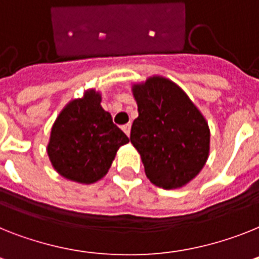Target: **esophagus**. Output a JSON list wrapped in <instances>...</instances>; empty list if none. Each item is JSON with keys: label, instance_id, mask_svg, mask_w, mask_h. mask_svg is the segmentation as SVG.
Wrapping results in <instances>:
<instances>
[{"label": "esophagus", "instance_id": "esophagus-1", "mask_svg": "<svg viewBox=\"0 0 259 259\" xmlns=\"http://www.w3.org/2000/svg\"><path fill=\"white\" fill-rule=\"evenodd\" d=\"M130 127H132V125H130V123H126V125L122 126V130L125 132L126 136H130Z\"/></svg>", "mask_w": 259, "mask_h": 259}]
</instances>
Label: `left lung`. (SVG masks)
Masks as SVG:
<instances>
[{
	"label": "left lung",
	"instance_id": "8db88e82",
	"mask_svg": "<svg viewBox=\"0 0 259 259\" xmlns=\"http://www.w3.org/2000/svg\"><path fill=\"white\" fill-rule=\"evenodd\" d=\"M138 105L130 141L145 172L158 187L186 186L201 171L209 154V127L196 106L171 80L153 76L133 85Z\"/></svg>",
	"mask_w": 259,
	"mask_h": 259
}]
</instances>
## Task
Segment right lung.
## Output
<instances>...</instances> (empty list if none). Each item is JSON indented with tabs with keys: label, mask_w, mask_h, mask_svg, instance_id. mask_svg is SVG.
<instances>
[{
	"label": "right lung",
	"mask_w": 259,
	"mask_h": 259,
	"mask_svg": "<svg viewBox=\"0 0 259 259\" xmlns=\"http://www.w3.org/2000/svg\"><path fill=\"white\" fill-rule=\"evenodd\" d=\"M100 103V93L89 89L84 97L71 101L52 126L47 154L66 179L95 183L105 177L117 150L129 142Z\"/></svg>",
	"instance_id": "obj_1"
}]
</instances>
